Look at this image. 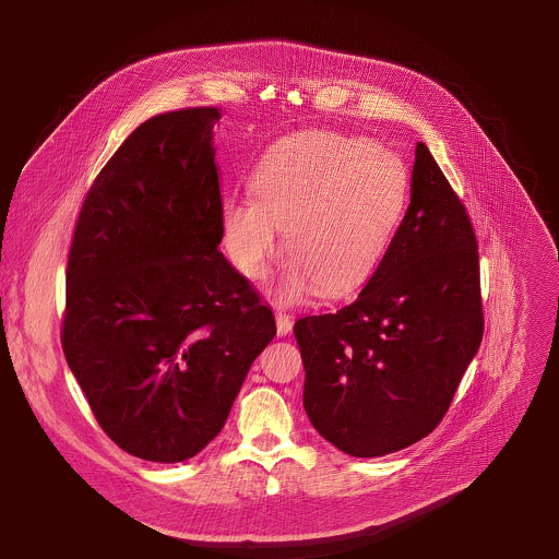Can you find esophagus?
<instances>
[{"label":"esophagus","mask_w":559,"mask_h":559,"mask_svg":"<svg viewBox=\"0 0 559 559\" xmlns=\"http://www.w3.org/2000/svg\"><path fill=\"white\" fill-rule=\"evenodd\" d=\"M276 330H278V336H287L292 332V318L281 309H276Z\"/></svg>","instance_id":"esophagus-1"}]
</instances>
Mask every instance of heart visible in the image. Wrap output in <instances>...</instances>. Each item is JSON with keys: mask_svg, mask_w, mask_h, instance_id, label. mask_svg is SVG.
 Segmentation results:
<instances>
[{"mask_svg": "<svg viewBox=\"0 0 559 559\" xmlns=\"http://www.w3.org/2000/svg\"><path fill=\"white\" fill-rule=\"evenodd\" d=\"M252 192L223 203V243L248 278H263L285 229L278 294L298 300L360 289L384 261L405 216L409 179L395 154L352 134L311 130L276 141L252 177Z\"/></svg>", "mask_w": 559, "mask_h": 559, "instance_id": "b5f03b06", "label": "heart"}]
</instances>
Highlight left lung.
<instances>
[{
    "mask_svg": "<svg viewBox=\"0 0 559 559\" xmlns=\"http://www.w3.org/2000/svg\"><path fill=\"white\" fill-rule=\"evenodd\" d=\"M313 429L354 457L429 436L485 334L468 212L429 147L416 145L412 203L358 298L294 325Z\"/></svg>",
    "mask_w": 559,
    "mask_h": 559,
    "instance_id": "obj_1",
    "label": "left lung"
}]
</instances>
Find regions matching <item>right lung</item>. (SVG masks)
<instances>
[{
    "mask_svg": "<svg viewBox=\"0 0 559 559\" xmlns=\"http://www.w3.org/2000/svg\"><path fill=\"white\" fill-rule=\"evenodd\" d=\"M221 110L143 121L79 210L61 347L106 436L150 462L197 455L223 429L274 313L218 252Z\"/></svg>",
    "mask_w": 559,
    "mask_h": 559,
    "instance_id": "obj_1",
    "label": "right lung"
}]
</instances>
